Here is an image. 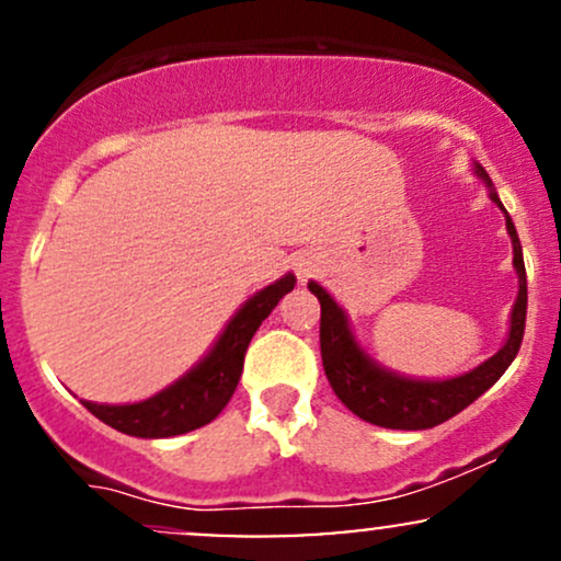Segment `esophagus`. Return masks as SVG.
Wrapping results in <instances>:
<instances>
[{"label":"esophagus","instance_id":"1","mask_svg":"<svg viewBox=\"0 0 561 561\" xmlns=\"http://www.w3.org/2000/svg\"><path fill=\"white\" fill-rule=\"evenodd\" d=\"M313 268H317V263L308 261V259H300V261H298V276H300V282H306L308 276L313 274Z\"/></svg>","mask_w":561,"mask_h":561}]
</instances>
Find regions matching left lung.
<instances>
[{"label":"left lung","instance_id":"obj_1","mask_svg":"<svg viewBox=\"0 0 561 561\" xmlns=\"http://www.w3.org/2000/svg\"><path fill=\"white\" fill-rule=\"evenodd\" d=\"M474 176L488 186V195L506 216V231L512 237L514 250V272H517V300L512 306L508 317L506 343L499 353H493L488 362H482L474 369L448 379H420L405 377L401 371H392L385 364H379L375 356L364 351L358 337L351 330V321L337 300L327 293L319 282H308V289L317 295L321 302V362H324L327 379H330L334 396L343 401L347 409L364 422L377 424L388 430H430L435 424H443L459 411H465L469 403L488 388L499 382V377L508 369V364L517 356L525 334L527 317V276L523 261V244H519L517 229L506 208L501 205L499 192L488 176V171L480 163H472Z\"/></svg>","mask_w":561,"mask_h":561}]
</instances>
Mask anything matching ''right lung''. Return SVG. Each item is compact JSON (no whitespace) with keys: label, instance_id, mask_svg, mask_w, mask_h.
<instances>
[{"label":"right lung","instance_id":"obj_1","mask_svg":"<svg viewBox=\"0 0 561 561\" xmlns=\"http://www.w3.org/2000/svg\"><path fill=\"white\" fill-rule=\"evenodd\" d=\"M293 287L295 274H285L282 279L250 295L227 321L210 351L186 375L156 396L137 403L83 401V405L100 422L134 437H173L214 422L234 396L242 377L244 351L255 330Z\"/></svg>","mask_w":561,"mask_h":561}]
</instances>
